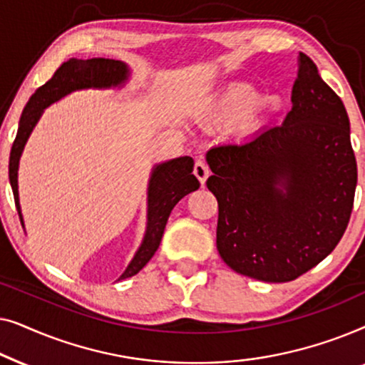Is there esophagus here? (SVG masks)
<instances>
[{
    "mask_svg": "<svg viewBox=\"0 0 365 365\" xmlns=\"http://www.w3.org/2000/svg\"><path fill=\"white\" fill-rule=\"evenodd\" d=\"M209 173H211V171H209L207 163L204 161V159H197L196 164H194V174H196V178L199 179V182H201V184L206 182Z\"/></svg>",
    "mask_w": 365,
    "mask_h": 365,
    "instance_id": "34e87169",
    "label": "esophagus"
}]
</instances>
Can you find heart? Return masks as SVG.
Masks as SVG:
<instances>
[{
	"label": "heart",
	"instance_id": "b5f03b06",
	"mask_svg": "<svg viewBox=\"0 0 365 365\" xmlns=\"http://www.w3.org/2000/svg\"><path fill=\"white\" fill-rule=\"evenodd\" d=\"M264 104L262 93L249 84H234L219 96L212 116L217 123H242L252 118ZM267 106L277 109L281 99L272 96L267 99Z\"/></svg>",
	"mask_w": 365,
	"mask_h": 365
}]
</instances>
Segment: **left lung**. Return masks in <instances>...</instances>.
Here are the masks:
<instances>
[{"mask_svg":"<svg viewBox=\"0 0 365 365\" xmlns=\"http://www.w3.org/2000/svg\"><path fill=\"white\" fill-rule=\"evenodd\" d=\"M291 101L281 126L207 153L217 251L232 271L264 282L294 281L334 251L357 186L346 108L304 53Z\"/></svg>","mask_w":365,"mask_h":365,"instance_id":"8db88e82","label":"left lung"}]
</instances>
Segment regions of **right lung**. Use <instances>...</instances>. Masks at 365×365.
<instances>
[{
	"instance_id": "add662e5",
	"label": "right lung",
	"mask_w": 365,
	"mask_h": 365,
	"mask_svg": "<svg viewBox=\"0 0 365 365\" xmlns=\"http://www.w3.org/2000/svg\"><path fill=\"white\" fill-rule=\"evenodd\" d=\"M128 78V66L116 59L93 58V59H74L63 63L56 69L53 78L43 86L36 89V93L29 98L19 119L18 134L14 138L11 154H9V182L13 187L14 204H16L19 219V199H18V164L24 144L31 134L34 124L49 104L58 101L59 98L66 96L68 93L76 89L86 88H111L118 86ZM194 161L192 158L182 156L173 161L163 163L154 168L153 176L149 179L148 189V231L144 241L129 262L126 271L119 279L131 277L138 274L149 262V259L158 251L161 244L164 227L171 214L173 207L186 196L199 187L197 178L192 174Z\"/></svg>"
}]
</instances>
